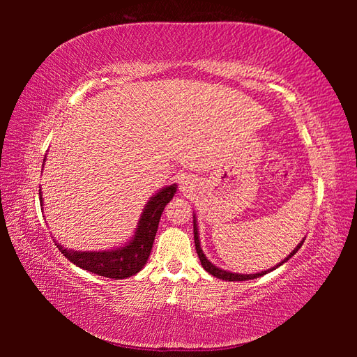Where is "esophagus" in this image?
<instances>
[{"mask_svg":"<svg viewBox=\"0 0 357 357\" xmlns=\"http://www.w3.org/2000/svg\"><path fill=\"white\" fill-rule=\"evenodd\" d=\"M181 190L183 192L190 190V183H188V181H183V184H181Z\"/></svg>","mask_w":357,"mask_h":357,"instance_id":"34e87169","label":"esophagus"}]
</instances>
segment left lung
Instances as JSON below:
<instances>
[{"label":"left lung","mask_w":357,"mask_h":357,"mask_svg":"<svg viewBox=\"0 0 357 357\" xmlns=\"http://www.w3.org/2000/svg\"><path fill=\"white\" fill-rule=\"evenodd\" d=\"M193 234H195V247H196V252H198V256H199V261H201V265L204 267V270L206 271H208L210 275H213L215 278H218V279H222V280H248V279H256V278H259V276H264V275H267V273H270V271H273L275 268H278V267H280V265H282L284 262H287L288 259H290V257L298 252V250L302 247V244H304V239L301 241V244H298V247H296L293 252L288 255L285 259L282 261V262H279L276 267H273V268H270V270H267V271H261V273H255V275H239V273H230V271H225V270H222V268H218L216 265H213L211 264L207 257H206V255L202 253V250H201V244H199V233H198V224H196V219H195V216H193Z\"/></svg>","instance_id":"1"}]
</instances>
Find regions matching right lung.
<instances>
[{
  "label": "right lung",
  "mask_w": 357,
  "mask_h": 357,
  "mask_svg": "<svg viewBox=\"0 0 357 357\" xmlns=\"http://www.w3.org/2000/svg\"><path fill=\"white\" fill-rule=\"evenodd\" d=\"M174 193H176V184L164 187L155 196H151L142 211L133 239L127 242L124 247L107 250V252H73V250L59 245L58 242L55 244L67 259L93 275L110 279L130 278L146 265L151 247H153L159 219H161L167 204L173 199ZM40 201L43 204L41 188Z\"/></svg>",
  "instance_id": "1"
}]
</instances>
